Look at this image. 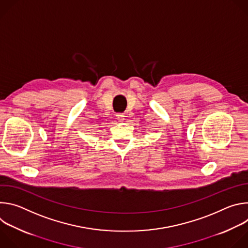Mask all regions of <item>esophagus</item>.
<instances>
[{"instance_id": "1", "label": "esophagus", "mask_w": 248, "mask_h": 248, "mask_svg": "<svg viewBox=\"0 0 248 248\" xmlns=\"http://www.w3.org/2000/svg\"><path fill=\"white\" fill-rule=\"evenodd\" d=\"M116 118H117L118 122H120V123H123L124 120V116L123 114H118V115L116 116Z\"/></svg>"}]
</instances>
